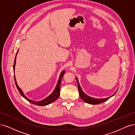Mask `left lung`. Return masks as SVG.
I'll return each mask as SVG.
<instances>
[{
	"instance_id": "1",
	"label": "left lung",
	"mask_w": 135,
	"mask_h": 135,
	"mask_svg": "<svg viewBox=\"0 0 135 135\" xmlns=\"http://www.w3.org/2000/svg\"><path fill=\"white\" fill-rule=\"evenodd\" d=\"M76 81L78 83V91H79V96L80 97V98L81 99V100H83L84 102L85 103H87L88 104H92V105H96V104H99L101 103H103L104 101H106L107 100H108V99H109L110 97L113 96L115 93L117 92V91H116V92L114 93L113 95L111 96V97H109L107 98H104V99H96V98H94V97H92L88 96L87 95H86L83 91L82 89L81 88V87L80 85V84L79 83L78 79V78L76 77Z\"/></svg>"
}]
</instances>
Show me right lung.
Masks as SVG:
<instances>
[{"mask_svg":"<svg viewBox=\"0 0 135 135\" xmlns=\"http://www.w3.org/2000/svg\"><path fill=\"white\" fill-rule=\"evenodd\" d=\"M18 52V50L16 53V57L15 59V61H14V64H13V72L15 73V65H16V56H17V54ZM65 70L62 71V72L61 73V74L60 75V77H59V79L57 81V83L56 84V86L55 88V89L54 90V91L52 92V93L51 94H50V95L48 96H47L46 98H45L44 99L41 100V101H33V100H31L30 99H28L27 98L25 95V94L23 93V91L21 90V89L20 88L18 85L17 83V81H16V78H15V75L14 74V78H15V83L16 85V87H17V89H18V91H19L20 93L21 94V96L25 98V99L27 100L28 102H30V103L35 104V105H39V106H46L47 105H49L51 104L53 102H54L55 101H56L57 99H58L59 96H60V85H61V79H62V78L64 75V74H65Z\"/></svg>","mask_w":135,"mask_h":135,"instance_id":"right-lung-1","label":"right lung"}]
</instances>
